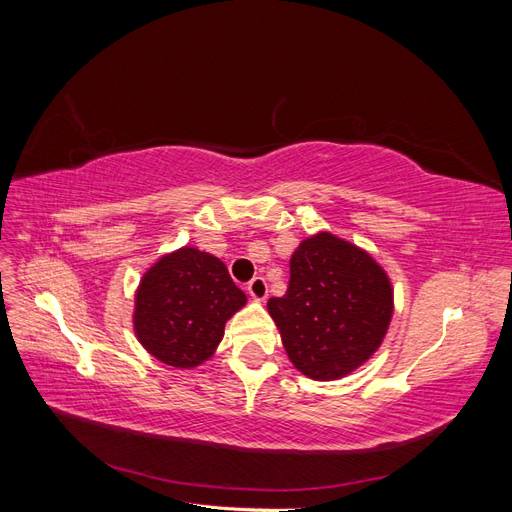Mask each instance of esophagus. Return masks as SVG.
<instances>
[{"label":"esophagus","mask_w":512,"mask_h":512,"mask_svg":"<svg viewBox=\"0 0 512 512\" xmlns=\"http://www.w3.org/2000/svg\"><path fill=\"white\" fill-rule=\"evenodd\" d=\"M247 292H250L252 299L265 301V299H267V292H269L265 277H254V280H252L250 284H247Z\"/></svg>","instance_id":"obj_1"}]
</instances>
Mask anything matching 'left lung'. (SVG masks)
<instances>
[{
	"instance_id": "1",
	"label": "left lung",
	"mask_w": 512,
	"mask_h": 512,
	"mask_svg": "<svg viewBox=\"0 0 512 512\" xmlns=\"http://www.w3.org/2000/svg\"><path fill=\"white\" fill-rule=\"evenodd\" d=\"M267 309L301 374L339 380L380 348L393 318V286L361 247L318 232L294 250L288 290Z\"/></svg>"
}]
</instances>
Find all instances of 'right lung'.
<instances>
[{
  "mask_svg": "<svg viewBox=\"0 0 512 512\" xmlns=\"http://www.w3.org/2000/svg\"><path fill=\"white\" fill-rule=\"evenodd\" d=\"M220 258L196 247L162 256L141 280L134 333L158 361L192 369L205 363L224 337L226 320L245 305Z\"/></svg>",
  "mask_w": 512,
  "mask_h": 512,
  "instance_id": "obj_1",
  "label": "right lung"
}]
</instances>
